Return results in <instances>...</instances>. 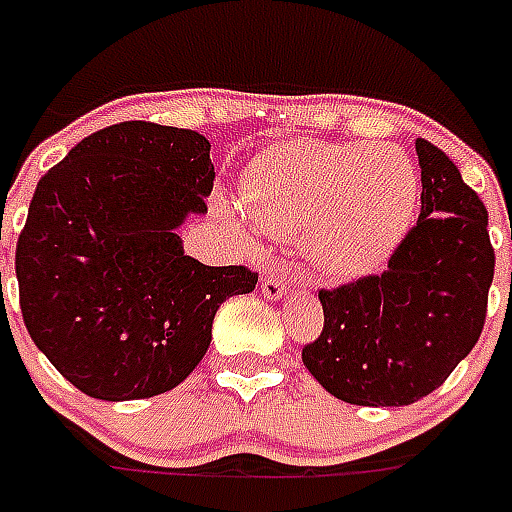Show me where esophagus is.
Wrapping results in <instances>:
<instances>
[{"label": "esophagus", "instance_id": "1", "mask_svg": "<svg viewBox=\"0 0 512 512\" xmlns=\"http://www.w3.org/2000/svg\"><path fill=\"white\" fill-rule=\"evenodd\" d=\"M261 290H264L267 298H282L288 293V282L282 280L280 275H275V272H267V275L261 277Z\"/></svg>", "mask_w": 512, "mask_h": 512}]
</instances>
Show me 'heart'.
Returning <instances> with one entry per match:
<instances>
[{
	"label": "heart",
	"mask_w": 512,
	"mask_h": 512,
	"mask_svg": "<svg viewBox=\"0 0 512 512\" xmlns=\"http://www.w3.org/2000/svg\"><path fill=\"white\" fill-rule=\"evenodd\" d=\"M418 190L410 155L391 142H290L256 155L243 206L264 230L304 232L309 256L330 275H359L407 230Z\"/></svg>",
	"instance_id": "obj_1"
}]
</instances>
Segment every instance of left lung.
Masks as SVG:
<instances>
[{
    "label": "left lung",
    "instance_id": "obj_1",
    "mask_svg": "<svg viewBox=\"0 0 512 512\" xmlns=\"http://www.w3.org/2000/svg\"><path fill=\"white\" fill-rule=\"evenodd\" d=\"M420 216L383 275L320 290L325 325L301 351L335 399L404 407L449 378L484 330L494 248L489 214L449 155L415 140Z\"/></svg>",
    "mask_w": 512,
    "mask_h": 512
}]
</instances>
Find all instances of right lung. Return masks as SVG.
<instances>
[{"instance_id": "add662e5", "label": "right lung", "mask_w": 512, "mask_h": 512, "mask_svg": "<svg viewBox=\"0 0 512 512\" xmlns=\"http://www.w3.org/2000/svg\"><path fill=\"white\" fill-rule=\"evenodd\" d=\"M208 153L192 129L124 121L84 137L36 185L15 248L20 312L92 399L177 388L208 351L216 309L259 282L248 267L185 256L177 227L208 211Z\"/></svg>"}]
</instances>
